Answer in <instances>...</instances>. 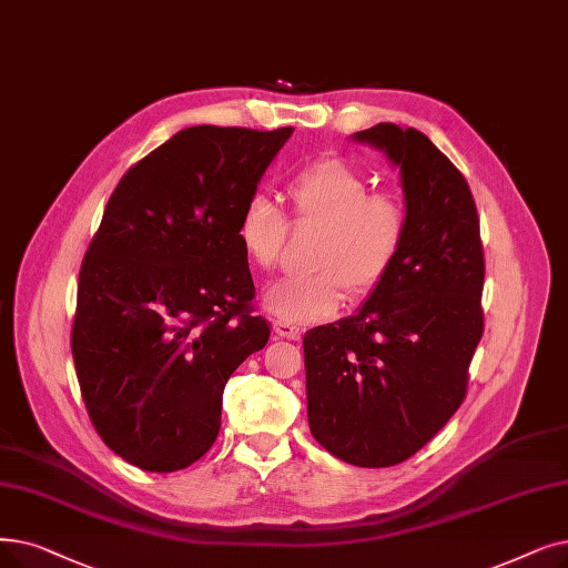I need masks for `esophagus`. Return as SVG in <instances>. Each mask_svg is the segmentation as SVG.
Here are the masks:
<instances>
[{
  "instance_id": "obj_1",
  "label": "esophagus",
  "mask_w": 568,
  "mask_h": 568,
  "mask_svg": "<svg viewBox=\"0 0 568 568\" xmlns=\"http://www.w3.org/2000/svg\"><path fill=\"white\" fill-rule=\"evenodd\" d=\"M274 332H276L278 336H283V338H292V341L302 338V327H297L294 323H290V320H276V323H274Z\"/></svg>"
}]
</instances>
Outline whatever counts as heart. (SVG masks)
I'll return each mask as SVG.
<instances>
[{
	"label": "heart",
	"mask_w": 568,
	"mask_h": 568,
	"mask_svg": "<svg viewBox=\"0 0 568 568\" xmlns=\"http://www.w3.org/2000/svg\"><path fill=\"white\" fill-rule=\"evenodd\" d=\"M287 202L300 225H317L313 271L290 276L266 292V306L290 323L336 313L345 300L372 294L397 264L408 236V209L399 194L372 190L357 166L341 158L306 164L287 181ZM243 255L274 271L287 239V220L266 194H251L236 223Z\"/></svg>",
	"instance_id": "1"
}]
</instances>
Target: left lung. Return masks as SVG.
<instances>
[{
	"mask_svg": "<svg viewBox=\"0 0 568 568\" xmlns=\"http://www.w3.org/2000/svg\"><path fill=\"white\" fill-rule=\"evenodd\" d=\"M355 139L402 169L408 236L355 315L306 332L308 427L334 457L383 468L420 450L466 397L485 253L471 187L423 132L378 122Z\"/></svg>",
	"mask_w": 568,
	"mask_h": 568,
	"instance_id": "left-lung-1",
	"label": "left lung"
}]
</instances>
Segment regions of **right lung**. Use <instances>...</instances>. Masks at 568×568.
Wrapping results in <instances>:
<instances>
[{
	"mask_svg": "<svg viewBox=\"0 0 568 568\" xmlns=\"http://www.w3.org/2000/svg\"><path fill=\"white\" fill-rule=\"evenodd\" d=\"M292 130H181L128 169L88 245L71 355L97 434L143 471L211 450L230 376L268 341L236 223Z\"/></svg>",
	"mask_w": 568,
	"mask_h": 568,
	"instance_id": "obj_1",
	"label": "right lung"
}]
</instances>
